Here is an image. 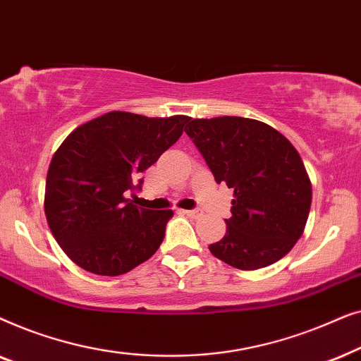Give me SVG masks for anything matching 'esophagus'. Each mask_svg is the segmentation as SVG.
Instances as JSON below:
<instances>
[{
  "label": "esophagus",
  "instance_id": "34e87169",
  "mask_svg": "<svg viewBox=\"0 0 361 361\" xmlns=\"http://www.w3.org/2000/svg\"><path fill=\"white\" fill-rule=\"evenodd\" d=\"M182 214L190 216V219H199L202 216V210H182Z\"/></svg>",
  "mask_w": 361,
  "mask_h": 361
}]
</instances>
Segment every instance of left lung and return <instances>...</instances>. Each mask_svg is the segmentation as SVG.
Returning <instances> with one entry per match:
<instances>
[{
    "label": "left lung",
    "mask_w": 361,
    "mask_h": 361,
    "mask_svg": "<svg viewBox=\"0 0 361 361\" xmlns=\"http://www.w3.org/2000/svg\"><path fill=\"white\" fill-rule=\"evenodd\" d=\"M187 135L216 184L233 189L224 238L210 253L251 271L279 261L304 233L312 185L295 147L266 123L241 116L190 120Z\"/></svg>",
    "instance_id": "left-lung-1"
}]
</instances>
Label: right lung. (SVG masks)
Here are the masks:
<instances>
[{"mask_svg":"<svg viewBox=\"0 0 361 361\" xmlns=\"http://www.w3.org/2000/svg\"><path fill=\"white\" fill-rule=\"evenodd\" d=\"M189 120L110 111L66 137L49 166L44 210L73 263L120 276L156 253L174 212L142 209L126 192L141 189L137 177L179 140Z\"/></svg>","mask_w":361,"mask_h":361,"instance_id":"add662e5","label":"right lung"}]
</instances>
